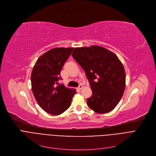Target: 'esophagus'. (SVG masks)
Here are the masks:
<instances>
[{
	"label": "esophagus",
	"instance_id": "esophagus-1",
	"mask_svg": "<svg viewBox=\"0 0 156 156\" xmlns=\"http://www.w3.org/2000/svg\"><path fill=\"white\" fill-rule=\"evenodd\" d=\"M82 88H83V85H80L78 86V90H81V89H82Z\"/></svg>",
	"mask_w": 156,
	"mask_h": 156
}]
</instances>
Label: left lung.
I'll use <instances>...</instances> for the list:
<instances>
[{"mask_svg":"<svg viewBox=\"0 0 156 156\" xmlns=\"http://www.w3.org/2000/svg\"><path fill=\"white\" fill-rule=\"evenodd\" d=\"M72 57L85 72L92 90L88 107L100 114L115 108L125 89L126 75L118 57L102 47H77Z\"/></svg>","mask_w":156,"mask_h":156,"instance_id":"obj_1","label":"left lung"}]
</instances>
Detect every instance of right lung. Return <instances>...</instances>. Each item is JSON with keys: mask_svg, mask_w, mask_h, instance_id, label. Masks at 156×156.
<instances>
[{"mask_svg": "<svg viewBox=\"0 0 156 156\" xmlns=\"http://www.w3.org/2000/svg\"><path fill=\"white\" fill-rule=\"evenodd\" d=\"M74 48H54L41 55L33 68L31 89L40 107L52 115L66 111L75 90L60 84V73Z\"/></svg>", "mask_w": 156, "mask_h": 156, "instance_id": "1", "label": "right lung"}]
</instances>
